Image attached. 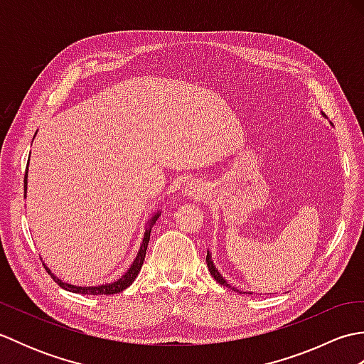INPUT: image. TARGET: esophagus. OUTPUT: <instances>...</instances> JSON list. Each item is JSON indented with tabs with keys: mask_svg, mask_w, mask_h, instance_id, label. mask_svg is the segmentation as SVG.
I'll return each instance as SVG.
<instances>
[{
	"mask_svg": "<svg viewBox=\"0 0 364 364\" xmlns=\"http://www.w3.org/2000/svg\"><path fill=\"white\" fill-rule=\"evenodd\" d=\"M184 196L192 197V198H202L205 196V191L198 183L191 181L186 184V188H184Z\"/></svg>",
	"mask_w": 364,
	"mask_h": 364,
	"instance_id": "esophagus-1",
	"label": "esophagus"
}]
</instances>
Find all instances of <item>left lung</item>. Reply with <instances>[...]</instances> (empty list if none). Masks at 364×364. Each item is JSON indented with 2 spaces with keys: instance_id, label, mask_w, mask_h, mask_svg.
Wrapping results in <instances>:
<instances>
[{
  "instance_id": "obj_1",
  "label": "left lung",
  "mask_w": 364,
  "mask_h": 364,
  "mask_svg": "<svg viewBox=\"0 0 364 364\" xmlns=\"http://www.w3.org/2000/svg\"><path fill=\"white\" fill-rule=\"evenodd\" d=\"M206 264H208V269H210V272H211V275L214 277V280L218 282L219 284H223V286H227V288H230V289H233V291H237V292H241L239 289H235L233 286H230L228 283H227V280L225 278H223L222 275H220V272L218 269L214 267V264H213V259H211V255H210V252H208V255H206ZM242 294V292H241Z\"/></svg>"
}]
</instances>
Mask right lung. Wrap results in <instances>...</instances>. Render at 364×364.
Listing matches in <instances>:
<instances>
[{
    "label": "right lung",
    "instance_id": "obj_1",
    "mask_svg": "<svg viewBox=\"0 0 364 364\" xmlns=\"http://www.w3.org/2000/svg\"><path fill=\"white\" fill-rule=\"evenodd\" d=\"M26 184H28V170L25 172V194H26ZM161 215V213L158 211L156 214L153 215V218L150 219V222L146 223V228H145V233H144V239H142V244H141V249H139L137 252V257L134 258L133 264L129 266V269L127 270L125 274H123L119 280H115L112 283H105V284H100V286H75V284H68L63 280H59V278L51 274V270L45 266L46 272H48L51 275V278L54 282H56L60 288L65 289V291H70V292H76V294H87V296H102V294H117V292H122L123 289H127L129 284H133V282L136 280L137 274L141 272L142 269V264H144V259H145V252H146V247H149V241H150V233H151V227L156 223L158 218Z\"/></svg>",
    "mask_w": 364,
    "mask_h": 364
}]
</instances>
